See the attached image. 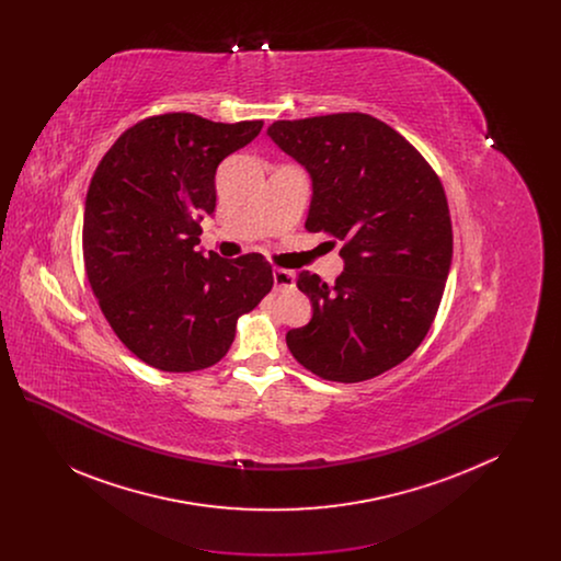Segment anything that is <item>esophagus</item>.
<instances>
[{"label": "esophagus", "mask_w": 561, "mask_h": 561, "mask_svg": "<svg viewBox=\"0 0 561 561\" xmlns=\"http://www.w3.org/2000/svg\"><path fill=\"white\" fill-rule=\"evenodd\" d=\"M273 284H275V290H290V288H294L293 271L275 268L273 271Z\"/></svg>", "instance_id": "esophagus-1"}]
</instances>
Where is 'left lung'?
Here are the masks:
<instances>
[{
    "mask_svg": "<svg viewBox=\"0 0 561 561\" xmlns=\"http://www.w3.org/2000/svg\"><path fill=\"white\" fill-rule=\"evenodd\" d=\"M267 134L313 181L307 231L343 241L345 271L334 284L298 273L313 318L286 334L294 359L334 382L396 368L427 336L453 263L439 176L400 133L366 113L282 119Z\"/></svg>",
    "mask_w": 561,
    "mask_h": 561,
    "instance_id": "8db88e82",
    "label": "left lung"
}]
</instances>
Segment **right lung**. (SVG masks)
I'll list each match as a JSON object with an SVG mask.
<instances>
[{
	"label": "right lung",
	"instance_id": "obj_1",
	"mask_svg": "<svg viewBox=\"0 0 561 561\" xmlns=\"http://www.w3.org/2000/svg\"><path fill=\"white\" fill-rule=\"evenodd\" d=\"M263 122L220 124L193 113L147 117L122 134L85 195L83 265L117 339L163 373L220 362L238 318L273 288L261 254L197 252L199 220L216 208L218 163Z\"/></svg>",
	"mask_w": 561,
	"mask_h": 561
}]
</instances>
